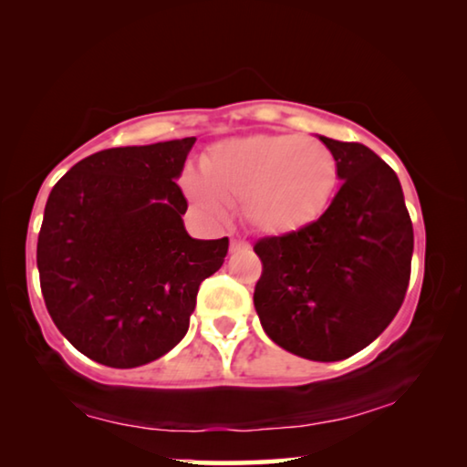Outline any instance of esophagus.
<instances>
[{
  "label": "esophagus",
  "instance_id": "esophagus-1",
  "mask_svg": "<svg viewBox=\"0 0 467 467\" xmlns=\"http://www.w3.org/2000/svg\"><path fill=\"white\" fill-rule=\"evenodd\" d=\"M241 249H249V243L243 239H231V251H241Z\"/></svg>",
  "mask_w": 467,
  "mask_h": 467
}]
</instances>
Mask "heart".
<instances>
[{"mask_svg":"<svg viewBox=\"0 0 467 467\" xmlns=\"http://www.w3.org/2000/svg\"><path fill=\"white\" fill-rule=\"evenodd\" d=\"M203 176L184 179L189 197L212 218L241 203L243 220L262 234H291L328 210L338 160L328 145L297 135H247L212 145Z\"/></svg>","mask_w":467,"mask_h":467,"instance_id":"obj_1","label":"heart"}]
</instances>
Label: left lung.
Wrapping results in <instances>:
<instances>
[{
  "label": "left lung",
  "mask_w": 467,
  "mask_h": 467,
  "mask_svg": "<svg viewBox=\"0 0 467 467\" xmlns=\"http://www.w3.org/2000/svg\"><path fill=\"white\" fill-rule=\"evenodd\" d=\"M340 189L312 224L254 245L262 260L254 306L274 343L338 361L393 322L411 274L413 226L395 170L361 143L320 137Z\"/></svg>",
  "instance_id": "left-lung-1"
}]
</instances>
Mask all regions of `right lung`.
Returning <instances> with one entry per match:
<instances>
[{
    "label": "right lung",
    "instance_id": "1",
    "mask_svg": "<svg viewBox=\"0 0 467 467\" xmlns=\"http://www.w3.org/2000/svg\"><path fill=\"white\" fill-rule=\"evenodd\" d=\"M195 137L114 147L80 160L51 189L36 243L46 307L57 330L109 368L161 358L187 335L199 285L228 239L184 231L176 179Z\"/></svg>",
    "mask_w": 467,
    "mask_h": 467
}]
</instances>
